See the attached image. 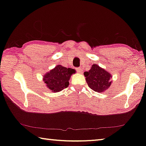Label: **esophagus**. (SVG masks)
<instances>
[{
	"label": "esophagus",
	"instance_id": "obj_1",
	"mask_svg": "<svg viewBox=\"0 0 146 146\" xmlns=\"http://www.w3.org/2000/svg\"><path fill=\"white\" fill-rule=\"evenodd\" d=\"M76 71L78 72H82V70L80 68H76Z\"/></svg>",
	"mask_w": 146,
	"mask_h": 146
}]
</instances>
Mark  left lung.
Instances as JSON below:
<instances>
[{"mask_svg":"<svg viewBox=\"0 0 146 146\" xmlns=\"http://www.w3.org/2000/svg\"><path fill=\"white\" fill-rule=\"evenodd\" d=\"M84 74L88 86L98 92H104L109 88L111 84L110 79L112 76L110 73L96 64L92 66V68L88 72H85Z\"/></svg>","mask_w":146,"mask_h":146,"instance_id":"obj_1","label":"left lung"}]
</instances>
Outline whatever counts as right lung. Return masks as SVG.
<instances>
[{
	"mask_svg": "<svg viewBox=\"0 0 146 146\" xmlns=\"http://www.w3.org/2000/svg\"><path fill=\"white\" fill-rule=\"evenodd\" d=\"M76 71L70 68L58 65L44 76V81L50 90L57 92L62 90L69 85V80L71 75Z\"/></svg>",
	"mask_w": 146,
	"mask_h": 146,
	"instance_id": "right-lung-1",
	"label": "right lung"
}]
</instances>
